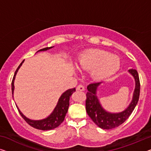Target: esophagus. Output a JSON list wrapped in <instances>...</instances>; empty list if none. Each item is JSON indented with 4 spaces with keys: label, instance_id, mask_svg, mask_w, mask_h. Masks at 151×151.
<instances>
[{
    "label": "esophagus",
    "instance_id": "34e87169",
    "mask_svg": "<svg viewBox=\"0 0 151 151\" xmlns=\"http://www.w3.org/2000/svg\"><path fill=\"white\" fill-rule=\"evenodd\" d=\"M76 90H78V91H85V87L82 85H78L77 87H76Z\"/></svg>",
    "mask_w": 151,
    "mask_h": 151
}]
</instances>
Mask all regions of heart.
Listing matches in <instances>:
<instances>
[{
	"mask_svg": "<svg viewBox=\"0 0 151 151\" xmlns=\"http://www.w3.org/2000/svg\"><path fill=\"white\" fill-rule=\"evenodd\" d=\"M78 68L91 70V76L96 80H104L116 74L120 69L121 60L118 56L98 49L83 51L77 60Z\"/></svg>",
	"mask_w": 151,
	"mask_h": 151,
	"instance_id": "heart-1",
	"label": "heart"
}]
</instances>
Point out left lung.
<instances>
[{
    "label": "left lung",
    "instance_id": "1",
    "mask_svg": "<svg viewBox=\"0 0 151 151\" xmlns=\"http://www.w3.org/2000/svg\"><path fill=\"white\" fill-rule=\"evenodd\" d=\"M135 81V89L132 100L124 111L119 112L107 111L101 104L97 96L98 89L103 83L96 82L87 85L86 111L89 117L99 127L104 129H111L118 127L127 120L136 107L140 96V80L136 70L131 68L128 70Z\"/></svg>",
    "mask_w": 151,
    "mask_h": 151
}]
</instances>
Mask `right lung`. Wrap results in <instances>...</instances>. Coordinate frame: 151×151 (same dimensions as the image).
Wrapping results in <instances>:
<instances>
[{"instance_id":"obj_1","label":"right lung","mask_w":151,"mask_h":151,"mask_svg":"<svg viewBox=\"0 0 151 151\" xmlns=\"http://www.w3.org/2000/svg\"><path fill=\"white\" fill-rule=\"evenodd\" d=\"M53 47H45V48H43L42 49H40L37 51V53L39 52V51H45L49 50L51 48H53ZM24 60L22 61L21 64H19V66H18L17 68L16 71H15V75L13 76V78L12 81V83H11V89H12V94H13V93H14V90H15V86H14V82L15 79V76L17 73L18 70L20 68V67L22 66V64H23ZM76 91L75 88L73 89H69L66 90V91H64L63 93L61 96H60L59 100L58 101L57 104H56L55 107L54 108L53 111L52 112L49 114V116H47V117L39 119V120H34V119H30L26 116L24 114L22 113L20 111L19 108L17 107L16 104V106L17 108L18 111H19V114H21L24 120H25L27 123H28L29 125L32 127L36 128V129H40V130H50L55 129V128L58 127L61 123L64 121L65 116L68 112V109L69 107V101H70V98L72 96L74 92Z\"/></svg>"}]
</instances>
